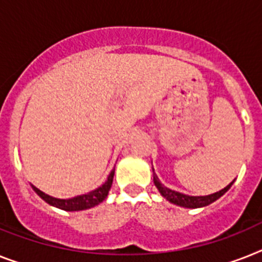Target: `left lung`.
I'll return each instance as SVG.
<instances>
[{
  "label": "left lung",
  "mask_w": 262,
  "mask_h": 262,
  "mask_svg": "<svg viewBox=\"0 0 262 262\" xmlns=\"http://www.w3.org/2000/svg\"><path fill=\"white\" fill-rule=\"evenodd\" d=\"M152 171H154V168H152ZM233 182H234V181H233ZM233 182L229 183L225 189L220 190V191H217V193L210 194V195L193 196V195H186V194L178 193V191H174V190L168 189V187L162 185L161 181L158 179L157 174H154V183L155 186H157V189L159 190V193L165 196L168 202H171V204L178 205V206H182V207H190V209L204 207V206H207V205L213 204L214 201H217L220 196L224 195V194L230 189V186L233 185Z\"/></svg>",
  "instance_id": "obj_1"
}]
</instances>
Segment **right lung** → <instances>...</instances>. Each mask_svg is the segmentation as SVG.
<instances>
[{"instance_id":"add662e5","label":"right lung","mask_w":262,"mask_h":262,"mask_svg":"<svg viewBox=\"0 0 262 262\" xmlns=\"http://www.w3.org/2000/svg\"><path fill=\"white\" fill-rule=\"evenodd\" d=\"M114 174H115V168L110 172L107 181H105L100 187H97L94 191H90V193L87 194H83V195H77L73 196V198H69V200H58V198H53V196L48 195V194L42 193L40 189H37V187L33 185H32V189H33L34 191L47 202V204L52 205V206L55 207H58V209H61V210H85V209H91V207L96 206V205H99L100 202H103V201L105 200V196L108 195V191H110V189H111L112 186Z\"/></svg>"}]
</instances>
